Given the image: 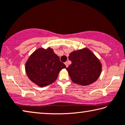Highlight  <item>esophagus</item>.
<instances>
[{
  "mask_svg": "<svg viewBox=\"0 0 125 125\" xmlns=\"http://www.w3.org/2000/svg\"><path fill=\"white\" fill-rule=\"evenodd\" d=\"M64 64H65V65H66V67H68V63H67V62H65V63H64Z\"/></svg>",
  "mask_w": 125,
  "mask_h": 125,
  "instance_id": "esophagus-1",
  "label": "esophagus"
}]
</instances>
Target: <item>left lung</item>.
<instances>
[{"label": "left lung", "mask_w": 125, "mask_h": 125, "mask_svg": "<svg viewBox=\"0 0 125 125\" xmlns=\"http://www.w3.org/2000/svg\"><path fill=\"white\" fill-rule=\"evenodd\" d=\"M72 62L66 70L72 82L88 86L97 80L102 71V64L94 53L87 48L74 51L68 57Z\"/></svg>", "instance_id": "obj_1"}]
</instances>
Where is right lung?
<instances>
[{"mask_svg":"<svg viewBox=\"0 0 125 125\" xmlns=\"http://www.w3.org/2000/svg\"><path fill=\"white\" fill-rule=\"evenodd\" d=\"M59 57L51 48H41L32 53L25 64L28 78L39 87L49 85L57 80L61 70L66 68Z\"/></svg>","mask_w":125,"mask_h":125,"instance_id":"1","label":"right lung"}]
</instances>
